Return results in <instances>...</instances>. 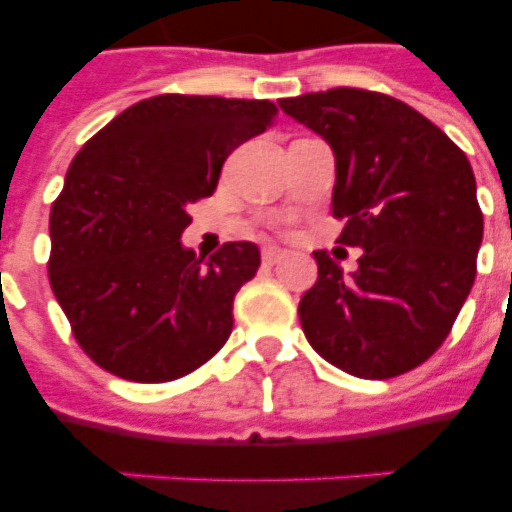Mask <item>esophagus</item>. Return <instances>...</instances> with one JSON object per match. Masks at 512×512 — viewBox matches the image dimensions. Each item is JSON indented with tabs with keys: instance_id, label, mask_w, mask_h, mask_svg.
Instances as JSON below:
<instances>
[{
	"instance_id": "1",
	"label": "esophagus",
	"mask_w": 512,
	"mask_h": 512,
	"mask_svg": "<svg viewBox=\"0 0 512 512\" xmlns=\"http://www.w3.org/2000/svg\"><path fill=\"white\" fill-rule=\"evenodd\" d=\"M284 255H287V252H284L281 247H265L263 249V263L265 265H276Z\"/></svg>"
}]
</instances>
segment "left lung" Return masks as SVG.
Wrapping results in <instances>:
<instances>
[{
    "label": "left lung",
    "mask_w": 512,
    "mask_h": 512,
    "mask_svg": "<svg viewBox=\"0 0 512 512\" xmlns=\"http://www.w3.org/2000/svg\"><path fill=\"white\" fill-rule=\"evenodd\" d=\"M335 151L332 215L358 271L319 249L300 324L321 358L364 380L428 361L468 300L484 215L468 156L420 111L382 92L335 87L279 100Z\"/></svg>",
    "instance_id": "obj_1"
}]
</instances>
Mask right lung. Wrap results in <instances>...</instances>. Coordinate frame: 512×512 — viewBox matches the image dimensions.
<instances>
[{"label":"right lung","mask_w":512,"mask_h":512,"mask_svg":"<svg viewBox=\"0 0 512 512\" xmlns=\"http://www.w3.org/2000/svg\"><path fill=\"white\" fill-rule=\"evenodd\" d=\"M271 100L156 95L74 156L50 212V287L82 350L132 382L207 364L233 329V297L260 268L252 241L204 260L180 244L188 204L212 196L231 151L273 124Z\"/></svg>","instance_id":"add662e5"}]
</instances>
